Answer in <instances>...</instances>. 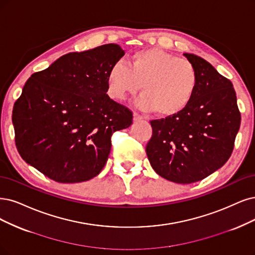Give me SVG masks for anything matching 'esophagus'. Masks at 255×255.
Masks as SVG:
<instances>
[{"instance_id": "esophagus-1", "label": "esophagus", "mask_w": 255, "mask_h": 255, "mask_svg": "<svg viewBox=\"0 0 255 255\" xmlns=\"http://www.w3.org/2000/svg\"><path fill=\"white\" fill-rule=\"evenodd\" d=\"M143 120H144L143 117L139 116L138 113H136V112L133 113V121H134V122H140V121H143Z\"/></svg>"}]
</instances>
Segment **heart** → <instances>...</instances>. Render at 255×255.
<instances>
[{"mask_svg":"<svg viewBox=\"0 0 255 255\" xmlns=\"http://www.w3.org/2000/svg\"><path fill=\"white\" fill-rule=\"evenodd\" d=\"M197 84L199 74L190 61L161 48L136 51L130 56L129 66L116 62L107 73L111 98L125 100L140 87L143 94L135 105L162 118L175 116L189 105Z\"/></svg>","mask_w":255,"mask_h":255,"instance_id":"b5f03b06","label":"heart"}]
</instances>
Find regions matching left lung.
Returning a JSON list of instances; mask_svg holds the SVG:
<instances>
[{
    "label": "left lung",
    "mask_w": 255,
    "mask_h": 255,
    "mask_svg": "<svg viewBox=\"0 0 255 255\" xmlns=\"http://www.w3.org/2000/svg\"><path fill=\"white\" fill-rule=\"evenodd\" d=\"M199 74L191 102L175 116L151 121L146 153L154 171L177 184L199 182L228 161L241 125L232 83L206 60L184 53Z\"/></svg>",
    "instance_id": "8db88e82"
}]
</instances>
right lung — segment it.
I'll list each match as a JSON object with an SVG mask.
<instances>
[{"label":"right lung","instance_id":"obj_1","mask_svg":"<svg viewBox=\"0 0 255 255\" xmlns=\"http://www.w3.org/2000/svg\"><path fill=\"white\" fill-rule=\"evenodd\" d=\"M124 54L118 44L70 52L27 80L12 110L16 149L27 164L63 184L102 171L112 133L132 124V112L106 93L108 70Z\"/></svg>","mask_w":255,"mask_h":255}]
</instances>
